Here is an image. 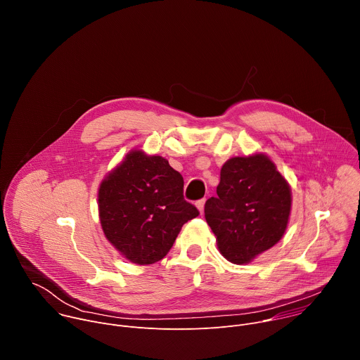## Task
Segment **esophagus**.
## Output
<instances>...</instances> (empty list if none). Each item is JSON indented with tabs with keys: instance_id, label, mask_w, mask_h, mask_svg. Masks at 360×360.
Masks as SVG:
<instances>
[{
	"instance_id": "1",
	"label": "esophagus",
	"mask_w": 360,
	"mask_h": 360,
	"mask_svg": "<svg viewBox=\"0 0 360 360\" xmlns=\"http://www.w3.org/2000/svg\"><path fill=\"white\" fill-rule=\"evenodd\" d=\"M205 200H207V199H199V200H196V208L199 210V212L202 214L203 212V207H205Z\"/></svg>"
}]
</instances>
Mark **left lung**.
<instances>
[{
    "label": "left lung",
    "instance_id": "1",
    "mask_svg": "<svg viewBox=\"0 0 360 360\" xmlns=\"http://www.w3.org/2000/svg\"><path fill=\"white\" fill-rule=\"evenodd\" d=\"M217 193L205 203V219L228 261L248 264L283 236L290 188L268 157L259 153L226 161Z\"/></svg>",
    "mask_w": 360,
    "mask_h": 360
}]
</instances>
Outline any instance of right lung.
<instances>
[{
	"label": "right lung",
	"instance_id": "1",
	"mask_svg": "<svg viewBox=\"0 0 360 360\" xmlns=\"http://www.w3.org/2000/svg\"><path fill=\"white\" fill-rule=\"evenodd\" d=\"M98 208L107 239L134 264L161 261L199 211L184 198V178L162 157L129 152L102 181Z\"/></svg>",
	"mask_w": 360,
	"mask_h": 360
}]
</instances>
